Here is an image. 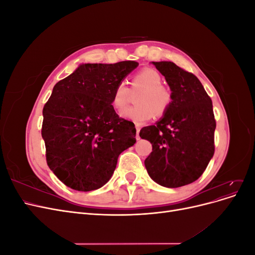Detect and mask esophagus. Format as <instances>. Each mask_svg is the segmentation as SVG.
Returning <instances> with one entry per match:
<instances>
[{
  "label": "esophagus",
  "instance_id": "obj_1",
  "mask_svg": "<svg viewBox=\"0 0 255 255\" xmlns=\"http://www.w3.org/2000/svg\"><path fill=\"white\" fill-rule=\"evenodd\" d=\"M139 132H140V127H136V139L139 140L140 139V136H139Z\"/></svg>",
  "mask_w": 255,
  "mask_h": 255
}]
</instances>
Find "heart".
Returning a JSON list of instances; mask_svg holds the SVG:
<instances>
[{"label":"heart","instance_id":"heart-1","mask_svg":"<svg viewBox=\"0 0 255 255\" xmlns=\"http://www.w3.org/2000/svg\"><path fill=\"white\" fill-rule=\"evenodd\" d=\"M163 78L154 69H143L136 73L130 85L132 91L141 92L137 96L136 102L138 105L125 107L130 97V89L125 81H121L116 86L112 104L116 110H121L120 116L137 126H141L153 118L154 115L163 116L167 113L172 102L171 91L163 86Z\"/></svg>","mask_w":255,"mask_h":255}]
</instances>
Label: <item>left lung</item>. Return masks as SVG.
Listing matches in <instances>:
<instances>
[{
	"mask_svg": "<svg viewBox=\"0 0 255 255\" xmlns=\"http://www.w3.org/2000/svg\"><path fill=\"white\" fill-rule=\"evenodd\" d=\"M152 64L165 76L172 102L155 125L140 129L152 143L144 166L154 182L176 188L198 180L214 155L213 103L196 75L172 61Z\"/></svg>",
	"mask_w": 255,
	"mask_h": 255,
	"instance_id": "left-lung-1",
	"label": "left lung"
}]
</instances>
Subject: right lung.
Segmentation results:
<instances>
[{"label":"right lung","instance_id":"1","mask_svg":"<svg viewBox=\"0 0 255 255\" xmlns=\"http://www.w3.org/2000/svg\"><path fill=\"white\" fill-rule=\"evenodd\" d=\"M137 66L134 60L83 64L54 86L42 111L41 135L48 166L66 186L102 187L120 153L136 142L134 123L116 114L112 98Z\"/></svg>","mask_w":255,"mask_h":255}]
</instances>
